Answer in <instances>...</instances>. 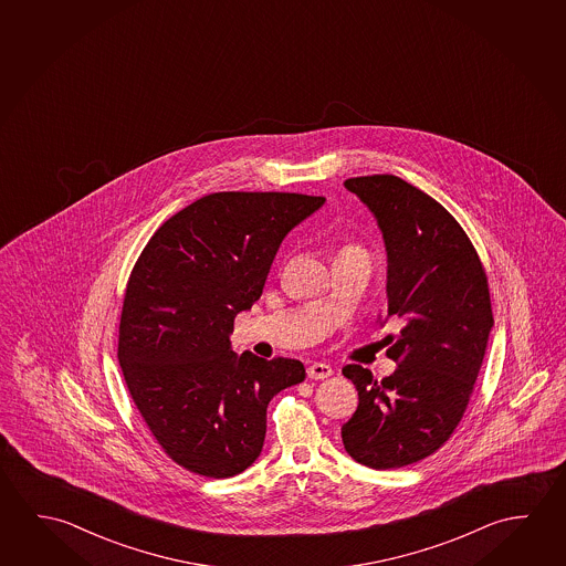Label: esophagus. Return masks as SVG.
Here are the masks:
<instances>
[{
  "instance_id": "obj_1",
  "label": "esophagus",
  "mask_w": 566,
  "mask_h": 566,
  "mask_svg": "<svg viewBox=\"0 0 566 566\" xmlns=\"http://www.w3.org/2000/svg\"><path fill=\"white\" fill-rule=\"evenodd\" d=\"M334 375V369H332V365H327V363L315 361L307 367V377L310 379H327V377H332Z\"/></svg>"
}]
</instances>
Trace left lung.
Segmentation results:
<instances>
[{
    "instance_id": "8db88e82",
    "label": "left lung",
    "mask_w": 566,
    "mask_h": 566,
    "mask_svg": "<svg viewBox=\"0 0 566 566\" xmlns=\"http://www.w3.org/2000/svg\"><path fill=\"white\" fill-rule=\"evenodd\" d=\"M345 187L377 217L387 247L389 335L397 371L377 380L343 367L359 407L342 427L343 446L373 470L405 468L440 450L470 405L493 315L480 254L460 223L430 195L389 174L352 177Z\"/></svg>"
}]
</instances>
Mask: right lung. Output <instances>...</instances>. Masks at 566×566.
<instances>
[{
	"mask_svg": "<svg viewBox=\"0 0 566 566\" xmlns=\"http://www.w3.org/2000/svg\"><path fill=\"white\" fill-rule=\"evenodd\" d=\"M325 197L205 195L139 254L122 304L118 361L132 400L177 465L231 478L260 455L274 395L306 379L297 359L231 352L234 317L262 296L280 242Z\"/></svg>",
	"mask_w": 566,
	"mask_h": 566,
	"instance_id": "add662e5",
	"label": "right lung"
}]
</instances>
